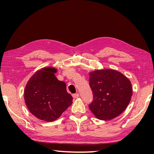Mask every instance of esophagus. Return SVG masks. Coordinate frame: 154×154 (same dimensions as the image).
I'll list each match as a JSON object with an SVG mask.
<instances>
[{
  "instance_id": "esophagus-1",
  "label": "esophagus",
  "mask_w": 154,
  "mask_h": 154,
  "mask_svg": "<svg viewBox=\"0 0 154 154\" xmlns=\"http://www.w3.org/2000/svg\"><path fill=\"white\" fill-rule=\"evenodd\" d=\"M72 97H73L74 98H77L78 97H79V94L78 93L73 94H72Z\"/></svg>"
}]
</instances>
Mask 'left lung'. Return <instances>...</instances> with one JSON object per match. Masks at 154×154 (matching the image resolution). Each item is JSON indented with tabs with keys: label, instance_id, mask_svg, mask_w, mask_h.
Returning a JSON list of instances; mask_svg holds the SVG:
<instances>
[{
	"label": "left lung",
	"instance_id": "left-lung-1",
	"mask_svg": "<svg viewBox=\"0 0 154 154\" xmlns=\"http://www.w3.org/2000/svg\"><path fill=\"white\" fill-rule=\"evenodd\" d=\"M89 84L93 100L89 108L101 120H110L119 116L128 105L132 95L130 80L112 69L90 72Z\"/></svg>",
	"mask_w": 154,
	"mask_h": 154
}]
</instances>
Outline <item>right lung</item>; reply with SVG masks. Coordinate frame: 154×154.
Returning a JSON list of instances; mask_svg holds the SVG:
<instances>
[{
	"instance_id": "right-lung-1",
	"label": "right lung",
	"mask_w": 154,
	"mask_h": 154,
	"mask_svg": "<svg viewBox=\"0 0 154 154\" xmlns=\"http://www.w3.org/2000/svg\"><path fill=\"white\" fill-rule=\"evenodd\" d=\"M56 69L43 68L28 81L24 100L28 110L36 118L45 122L58 119L71 105L72 97L67 92L66 83L57 79Z\"/></svg>"
}]
</instances>
